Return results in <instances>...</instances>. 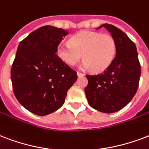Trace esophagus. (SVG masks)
<instances>
[{"label":"esophagus","mask_w":149,"mask_h":149,"mask_svg":"<svg viewBox=\"0 0 149 149\" xmlns=\"http://www.w3.org/2000/svg\"><path fill=\"white\" fill-rule=\"evenodd\" d=\"M77 75L79 76V77H81V76H84V74L83 73H81V72H77Z\"/></svg>","instance_id":"esophagus-1"}]
</instances>
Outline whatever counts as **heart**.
<instances>
[{"mask_svg": "<svg viewBox=\"0 0 149 149\" xmlns=\"http://www.w3.org/2000/svg\"><path fill=\"white\" fill-rule=\"evenodd\" d=\"M116 53V42L111 35L89 31L79 32L70 39L69 43H61L56 49L58 56L69 66L76 65L82 54L81 69H93L95 72L106 70Z\"/></svg>", "mask_w": 149, "mask_h": 149, "instance_id": "heart-1", "label": "heart"}]
</instances>
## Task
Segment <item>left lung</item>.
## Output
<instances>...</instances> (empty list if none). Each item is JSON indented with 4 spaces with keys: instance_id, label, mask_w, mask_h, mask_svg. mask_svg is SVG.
Returning a JSON list of instances; mask_svg holds the SVG:
<instances>
[{
    "instance_id": "8db88e82",
    "label": "left lung",
    "mask_w": 149,
    "mask_h": 149,
    "mask_svg": "<svg viewBox=\"0 0 149 149\" xmlns=\"http://www.w3.org/2000/svg\"><path fill=\"white\" fill-rule=\"evenodd\" d=\"M101 27L106 28L116 40V57L103 73L86 75L85 93L92 108L113 113L126 107L137 93L141 65L136 45L123 31L108 23L97 29Z\"/></svg>"
}]
</instances>
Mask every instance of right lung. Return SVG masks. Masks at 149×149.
<instances>
[{
    "label": "right lung",
    "instance_id": "add662e5",
    "mask_svg": "<svg viewBox=\"0 0 149 149\" xmlns=\"http://www.w3.org/2000/svg\"><path fill=\"white\" fill-rule=\"evenodd\" d=\"M68 34L61 28L44 26L18 46L11 70L13 92L18 101L35 115L47 116L58 110L77 80L75 70L56 54Z\"/></svg>",
    "mask_w": 149,
    "mask_h": 149
}]
</instances>
